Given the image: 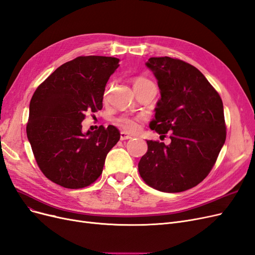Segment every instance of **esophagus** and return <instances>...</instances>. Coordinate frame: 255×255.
I'll use <instances>...</instances> for the list:
<instances>
[{"mask_svg":"<svg viewBox=\"0 0 255 255\" xmlns=\"http://www.w3.org/2000/svg\"><path fill=\"white\" fill-rule=\"evenodd\" d=\"M130 138H131V136L127 134L126 131H121V133H120V140H128V139H130Z\"/></svg>","mask_w":255,"mask_h":255,"instance_id":"34e87169","label":"esophagus"}]
</instances>
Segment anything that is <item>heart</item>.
<instances>
[{
	"label": "heart",
	"instance_id": "1",
	"mask_svg": "<svg viewBox=\"0 0 255 255\" xmlns=\"http://www.w3.org/2000/svg\"><path fill=\"white\" fill-rule=\"evenodd\" d=\"M144 82H148L145 78H136L134 81V85L141 84ZM140 121H141V118L139 117H129V116H121L116 119V124L126 131H128V133H134L136 131L139 127H140Z\"/></svg>",
	"mask_w": 255,
	"mask_h": 255
}]
</instances>
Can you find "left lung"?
<instances>
[{"instance_id": "8db88e82", "label": "left lung", "mask_w": 255, "mask_h": 255, "mask_svg": "<svg viewBox=\"0 0 255 255\" xmlns=\"http://www.w3.org/2000/svg\"><path fill=\"white\" fill-rule=\"evenodd\" d=\"M146 67L157 79L161 98L150 128L171 143L146 140L147 152L138 163L148 186L177 193L203 181L226 140L221 96L196 67L170 57L148 59Z\"/></svg>"}]
</instances>
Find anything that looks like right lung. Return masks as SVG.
<instances>
[{
	"label": "right lung",
	"mask_w": 255,
	"mask_h": 255,
	"mask_svg": "<svg viewBox=\"0 0 255 255\" xmlns=\"http://www.w3.org/2000/svg\"><path fill=\"white\" fill-rule=\"evenodd\" d=\"M119 59L78 57L59 66L32 95L26 127L40 170L61 187L81 189L101 175L120 139L117 128L82 131L86 113L102 109L103 94Z\"/></svg>",
	"instance_id": "obj_1"
}]
</instances>
